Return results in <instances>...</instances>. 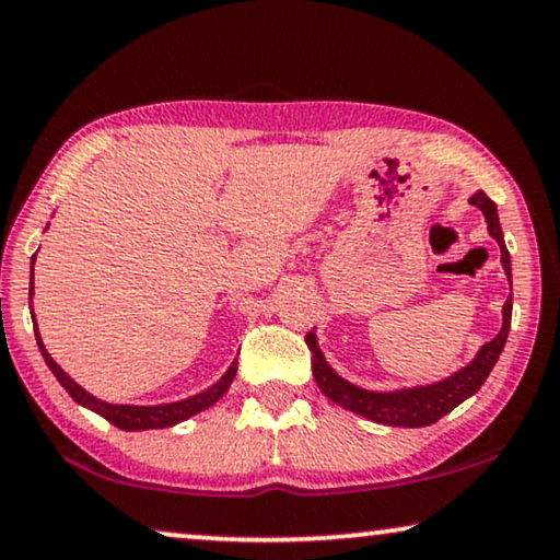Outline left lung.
Masks as SVG:
<instances>
[{
    "mask_svg": "<svg viewBox=\"0 0 560 560\" xmlns=\"http://www.w3.org/2000/svg\"><path fill=\"white\" fill-rule=\"evenodd\" d=\"M469 205L480 209L485 214V222H488V232L490 237L500 245V262L502 270H505L508 280H510V290H513V272H510V253L505 247V240H502V230H500V220H498V207L485 191H477L469 197ZM510 318H513V293L502 305V328L500 334L488 340L472 361L467 363L465 369H459L457 374H452L450 378L436 381V384L429 386H415V388H399V392H369V388H361L346 381L343 376H338L330 363L326 361V355L318 348V338L311 330L305 336L307 348L313 353V376L315 384L320 386V392L328 396L330 401H336L338 407L351 409L353 415H361L376 424H386V427H429L434 424L436 419H442L444 415H450L452 409L459 407L462 401L469 399V396L480 392V386L485 384V378L490 376L492 366H495L502 348H505L508 340V330H510Z\"/></svg>",
    "mask_w": 560,
    "mask_h": 560,
    "instance_id": "left-lung-1",
    "label": "left lung"
}]
</instances>
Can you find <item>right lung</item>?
<instances>
[{
  "mask_svg": "<svg viewBox=\"0 0 560 560\" xmlns=\"http://www.w3.org/2000/svg\"><path fill=\"white\" fill-rule=\"evenodd\" d=\"M32 267H35V257H32ZM32 295H35V288H32V278H30V300H32ZM30 311H32V305H30ZM35 338H37L39 353H43L47 369H50L55 378L60 381L65 392H68L72 399L80 404V407L95 411V415L108 419L110 424H116L118 429H126V432H143V429H164V427L179 424V421L199 415V411L212 407L214 401H220L222 396L226 394V388H230V384L234 381V376H237V361H234L232 366L226 369V374L220 381H217L214 386H209L207 392H201V394L189 396V399H182V401H174V404H156V407H136V404H108V401L98 399V396L88 394L83 386L75 384V381H72L58 366V363L52 361V355L47 353L43 338H39V334H37V320H35Z\"/></svg>",
  "mask_w": 560,
  "mask_h": 560,
  "instance_id": "add662e5",
  "label": "right lung"
}]
</instances>
